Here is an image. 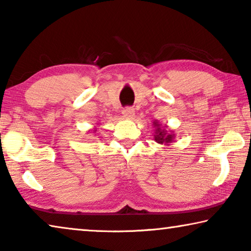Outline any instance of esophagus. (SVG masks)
I'll use <instances>...</instances> for the list:
<instances>
[{"label": "esophagus", "mask_w": 251, "mask_h": 251, "mask_svg": "<svg viewBox=\"0 0 251 251\" xmlns=\"http://www.w3.org/2000/svg\"><path fill=\"white\" fill-rule=\"evenodd\" d=\"M123 116L127 118V120H131V118H134V116H135L134 108L126 107V108L123 109Z\"/></svg>", "instance_id": "esophagus-1"}]
</instances>
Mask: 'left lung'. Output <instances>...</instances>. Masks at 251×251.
I'll return each instance as SVG.
<instances>
[{
	"mask_svg": "<svg viewBox=\"0 0 251 251\" xmlns=\"http://www.w3.org/2000/svg\"><path fill=\"white\" fill-rule=\"evenodd\" d=\"M155 127V135L154 138L156 143L160 144V145H169V144L175 142L176 135L173 130H167V126H163L158 123V121H155L152 123Z\"/></svg>",
	"mask_w": 251,
	"mask_h": 251,
	"instance_id": "left-lung-1",
	"label": "left lung"
}]
</instances>
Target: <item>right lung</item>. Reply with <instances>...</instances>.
Returning <instances> with one entry per match:
<instances>
[{
  "label": "right lung",
  "instance_id": "add662e5",
  "mask_svg": "<svg viewBox=\"0 0 251 251\" xmlns=\"http://www.w3.org/2000/svg\"><path fill=\"white\" fill-rule=\"evenodd\" d=\"M96 131H97V127L95 126V127H94V128H93V129H92V133H96Z\"/></svg>",
  "mask_w": 251,
  "mask_h": 251
}]
</instances>
